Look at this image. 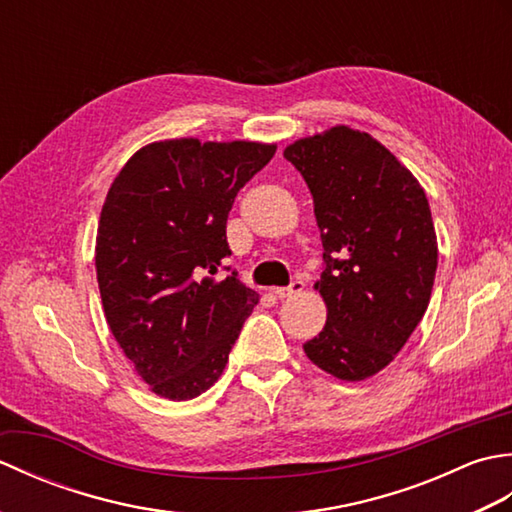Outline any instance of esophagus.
Here are the masks:
<instances>
[{
  "label": "esophagus",
  "mask_w": 512,
  "mask_h": 512,
  "mask_svg": "<svg viewBox=\"0 0 512 512\" xmlns=\"http://www.w3.org/2000/svg\"><path fill=\"white\" fill-rule=\"evenodd\" d=\"M301 290H303V281H301V279H295V281H292V284L286 286V288H273V295L279 297V299H288V297H292V295H297V292H301Z\"/></svg>",
  "instance_id": "obj_1"
}]
</instances>
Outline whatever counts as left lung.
Listing matches in <instances>:
<instances>
[{"label": "left lung", "instance_id": "1", "mask_svg": "<svg viewBox=\"0 0 512 512\" xmlns=\"http://www.w3.org/2000/svg\"><path fill=\"white\" fill-rule=\"evenodd\" d=\"M284 158L308 184L323 242L314 288L328 321L303 350L358 383L394 361L427 312L438 268L429 200L387 147L345 125L297 140Z\"/></svg>", "mask_w": 512, "mask_h": 512}]
</instances>
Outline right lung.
<instances>
[{
    "mask_svg": "<svg viewBox=\"0 0 512 512\" xmlns=\"http://www.w3.org/2000/svg\"><path fill=\"white\" fill-rule=\"evenodd\" d=\"M277 145L151 143L114 178L96 233L105 319L154 394L191 400L222 376L259 295L216 277L231 248L226 220L237 191Z\"/></svg>",
    "mask_w": 512,
    "mask_h": 512,
    "instance_id": "1",
    "label": "right lung"
}]
</instances>
